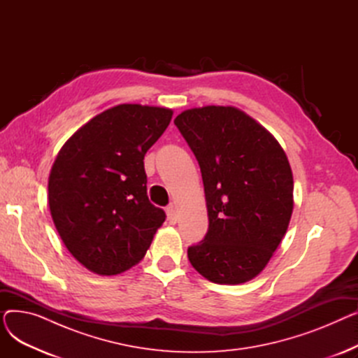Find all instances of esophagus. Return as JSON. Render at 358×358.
I'll return each instance as SVG.
<instances>
[{
    "instance_id": "obj_1",
    "label": "esophagus",
    "mask_w": 358,
    "mask_h": 358,
    "mask_svg": "<svg viewBox=\"0 0 358 358\" xmlns=\"http://www.w3.org/2000/svg\"><path fill=\"white\" fill-rule=\"evenodd\" d=\"M166 212V217H168V222L171 224H176L177 223V212H176V208L173 204H169L168 208L165 209Z\"/></svg>"
}]
</instances>
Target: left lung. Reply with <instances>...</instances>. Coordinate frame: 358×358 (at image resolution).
I'll return each mask as SVG.
<instances>
[{"instance_id": "8db88e82", "label": "left lung", "mask_w": 358, "mask_h": 358, "mask_svg": "<svg viewBox=\"0 0 358 358\" xmlns=\"http://www.w3.org/2000/svg\"><path fill=\"white\" fill-rule=\"evenodd\" d=\"M174 124L200 165L209 216L208 234L187 255L213 283H245L267 266L292 217L285 150L235 107L185 110Z\"/></svg>"}]
</instances>
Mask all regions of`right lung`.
Masks as SVG:
<instances>
[{
  "mask_svg": "<svg viewBox=\"0 0 358 358\" xmlns=\"http://www.w3.org/2000/svg\"><path fill=\"white\" fill-rule=\"evenodd\" d=\"M161 107L120 104L91 119L62 146L49 176V209L68 251L113 275L145 257L165 220L149 201L143 158L171 122Z\"/></svg>",
  "mask_w": 358,
  "mask_h": 358,
  "instance_id": "right-lung-1",
  "label": "right lung"
}]
</instances>
